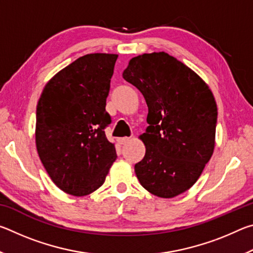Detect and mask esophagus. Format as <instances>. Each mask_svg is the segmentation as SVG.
<instances>
[{
    "label": "esophagus",
    "mask_w": 253,
    "mask_h": 253,
    "mask_svg": "<svg viewBox=\"0 0 253 253\" xmlns=\"http://www.w3.org/2000/svg\"><path fill=\"white\" fill-rule=\"evenodd\" d=\"M130 140V137H122V138L118 139V142L121 144H126Z\"/></svg>",
    "instance_id": "1"
}]
</instances>
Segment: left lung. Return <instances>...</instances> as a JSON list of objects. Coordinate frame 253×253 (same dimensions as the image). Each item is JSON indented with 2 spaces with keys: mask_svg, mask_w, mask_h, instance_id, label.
I'll return each instance as SVG.
<instances>
[{
  "mask_svg": "<svg viewBox=\"0 0 253 253\" xmlns=\"http://www.w3.org/2000/svg\"><path fill=\"white\" fill-rule=\"evenodd\" d=\"M124 79L143 93L148 127L146 146L135 173L149 193L170 199L184 193L202 174L215 144L217 108L200 76L165 52L130 59Z\"/></svg>",
  "mask_w": 253,
  "mask_h": 253,
  "instance_id": "left-lung-1",
  "label": "left lung"
}]
</instances>
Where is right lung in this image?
Wrapping results in <instances>:
<instances>
[{
    "label": "right lung",
    "mask_w": 253,
    "mask_h": 253,
    "mask_svg": "<svg viewBox=\"0 0 253 253\" xmlns=\"http://www.w3.org/2000/svg\"><path fill=\"white\" fill-rule=\"evenodd\" d=\"M117 57L78 58L49 80L38 101V154L52 182L68 194L95 192L117 157L105 134L111 123L106 99Z\"/></svg>",
    "instance_id": "add662e5"
}]
</instances>
